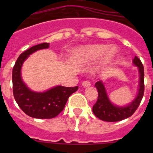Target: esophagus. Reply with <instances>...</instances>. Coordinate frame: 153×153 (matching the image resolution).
<instances>
[{"instance_id":"esophagus-1","label":"esophagus","mask_w":153,"mask_h":153,"mask_svg":"<svg viewBox=\"0 0 153 153\" xmlns=\"http://www.w3.org/2000/svg\"><path fill=\"white\" fill-rule=\"evenodd\" d=\"M82 85H83V86H84V87H87V86H90V85H91V83H90L89 81H83V83H82Z\"/></svg>"}]
</instances>
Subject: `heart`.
<instances>
[{"mask_svg":"<svg viewBox=\"0 0 153 153\" xmlns=\"http://www.w3.org/2000/svg\"><path fill=\"white\" fill-rule=\"evenodd\" d=\"M117 49L115 47L108 48L104 44H94L85 46L76 50L74 52L73 59L78 63H88L99 60L98 68L106 66L114 59L117 55Z\"/></svg>","mask_w":153,"mask_h":153,"instance_id":"1","label":"heart"}]
</instances>
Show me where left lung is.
Masks as SVG:
<instances>
[{
	"mask_svg": "<svg viewBox=\"0 0 153 153\" xmlns=\"http://www.w3.org/2000/svg\"><path fill=\"white\" fill-rule=\"evenodd\" d=\"M133 63L139 68L140 72V88L137 97L129 105L124 107L115 106L109 101L106 94V89L101 81L95 83L98 90V99L93 106V112L100 120L106 122H117L131 117L140 106L144 94V68L141 60L135 56Z\"/></svg>",
	"mask_w": 153,
	"mask_h": 153,
	"instance_id": "8db88e82",
	"label": "left lung"
}]
</instances>
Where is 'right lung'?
Listing matches in <instances>:
<instances>
[{"instance_id":"right-lung-1","label":"right lung","mask_w":153,"mask_h":153,"mask_svg":"<svg viewBox=\"0 0 153 153\" xmlns=\"http://www.w3.org/2000/svg\"><path fill=\"white\" fill-rule=\"evenodd\" d=\"M49 43H43L30 47L17 58L12 72L13 93L16 102L29 117L36 119H52L60 114L70 96L78 90V86H55L44 93L30 90L22 81L21 69L23 63L31 53L49 47Z\"/></svg>"}]
</instances>
